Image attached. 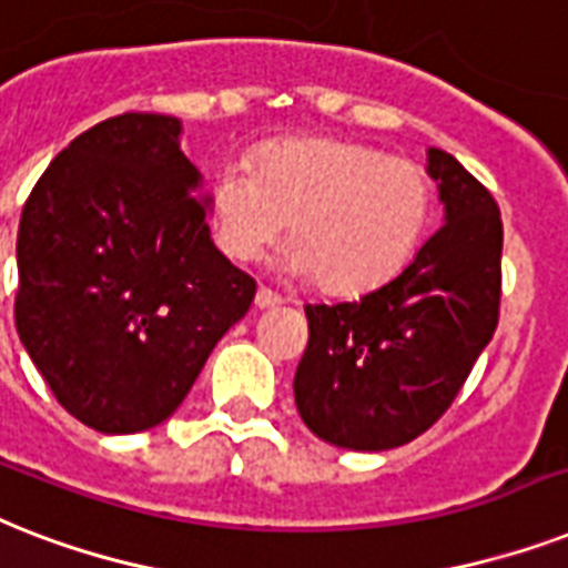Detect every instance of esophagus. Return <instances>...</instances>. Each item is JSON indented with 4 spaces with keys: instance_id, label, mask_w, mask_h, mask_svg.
<instances>
[{
    "instance_id": "1",
    "label": "esophagus",
    "mask_w": 568,
    "mask_h": 568,
    "mask_svg": "<svg viewBox=\"0 0 568 568\" xmlns=\"http://www.w3.org/2000/svg\"><path fill=\"white\" fill-rule=\"evenodd\" d=\"M281 302H284V298H281L278 293H272L270 287H261L255 293V305L261 307V311H266V307H278Z\"/></svg>"
}]
</instances>
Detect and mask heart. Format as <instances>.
I'll list each match as a JSON object with an SVG mask.
<instances>
[{
	"label": "heart",
	"instance_id": "1",
	"mask_svg": "<svg viewBox=\"0 0 568 568\" xmlns=\"http://www.w3.org/2000/svg\"><path fill=\"white\" fill-rule=\"evenodd\" d=\"M428 170L405 155L339 138L281 140L255 166H222L207 190L216 246L255 261L290 222V272L334 296H355L396 275L428 225Z\"/></svg>",
	"mask_w": 568,
	"mask_h": 568
}]
</instances>
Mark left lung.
I'll use <instances>...</instances> for the list:
<instances>
[{"label": "left lung", "instance_id": "1", "mask_svg": "<svg viewBox=\"0 0 568 568\" xmlns=\"http://www.w3.org/2000/svg\"><path fill=\"white\" fill-rule=\"evenodd\" d=\"M446 225L357 302L307 305L298 416L331 446H405L452 407L498 325L501 213L457 158L428 149Z\"/></svg>", "mask_w": 568, "mask_h": 568}]
</instances>
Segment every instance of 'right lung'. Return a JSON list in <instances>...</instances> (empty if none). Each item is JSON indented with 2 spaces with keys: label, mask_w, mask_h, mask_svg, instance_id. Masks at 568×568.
Returning <instances> with one entry per match:
<instances>
[{
  "label": "right lung",
  "mask_w": 568,
  "mask_h": 568,
  "mask_svg": "<svg viewBox=\"0 0 568 568\" xmlns=\"http://www.w3.org/2000/svg\"><path fill=\"white\" fill-rule=\"evenodd\" d=\"M179 134L163 113L99 122L22 207L17 334L58 405L102 434L172 416L255 298L213 246Z\"/></svg>",
  "instance_id": "add662e5"
}]
</instances>
